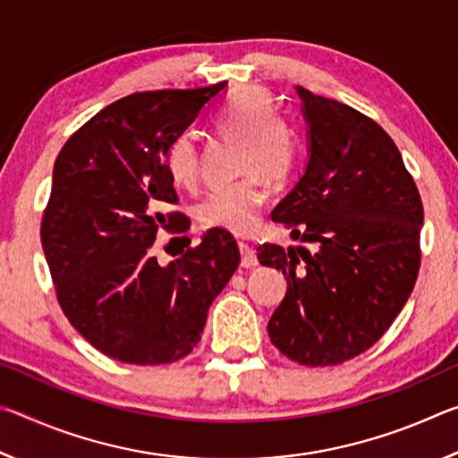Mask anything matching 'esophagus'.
<instances>
[{"label":"esophagus","mask_w":458,"mask_h":458,"mask_svg":"<svg viewBox=\"0 0 458 458\" xmlns=\"http://www.w3.org/2000/svg\"><path fill=\"white\" fill-rule=\"evenodd\" d=\"M240 248V265L244 268H254L259 265V259H257V252H254V248L248 244V242H238Z\"/></svg>","instance_id":"esophagus-1"}]
</instances>
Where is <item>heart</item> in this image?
Returning <instances> with one entry per match:
<instances>
[{"label": "heart", "mask_w": 458, "mask_h": 458, "mask_svg": "<svg viewBox=\"0 0 458 458\" xmlns=\"http://www.w3.org/2000/svg\"><path fill=\"white\" fill-rule=\"evenodd\" d=\"M220 135L240 141L238 172L248 174L236 183L212 190L196 208L204 226L246 234L254 228L265 204L259 175L281 183L291 175L297 159V135L289 121L276 114L275 100L260 89H244L230 98L214 119ZM169 180L180 188H196L199 182V149L191 133L177 135L167 147Z\"/></svg>", "instance_id": "b5f03b06"}]
</instances>
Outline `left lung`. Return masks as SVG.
<instances>
[{"instance_id":"1","label":"left lung","mask_w":458,"mask_h":458,"mask_svg":"<svg viewBox=\"0 0 458 458\" xmlns=\"http://www.w3.org/2000/svg\"><path fill=\"white\" fill-rule=\"evenodd\" d=\"M309 161L273 220L313 244L259 246L286 294L268 321L273 345L311 368L337 366L384 335L414 289L424 210L390 135L355 108L294 87Z\"/></svg>"}]
</instances>
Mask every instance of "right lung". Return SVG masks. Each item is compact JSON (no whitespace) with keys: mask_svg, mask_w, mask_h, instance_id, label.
I'll return each instance as SVG.
<instances>
[{"mask_svg":"<svg viewBox=\"0 0 458 458\" xmlns=\"http://www.w3.org/2000/svg\"><path fill=\"white\" fill-rule=\"evenodd\" d=\"M224 89L135 92L84 123L58 153L42 248L62 311L108 358L135 366L185 358L238 268L236 240L220 228L165 267L153 257L159 228L188 230L183 214H164L177 204L167 147Z\"/></svg>","mask_w":458,"mask_h":458,"instance_id":"1","label":"right lung"}]
</instances>
